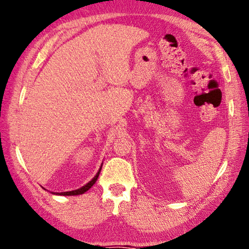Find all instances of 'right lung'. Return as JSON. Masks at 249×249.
Returning a JSON list of instances; mask_svg holds the SVG:
<instances>
[{
    "label": "right lung",
    "instance_id": "1",
    "mask_svg": "<svg viewBox=\"0 0 249 249\" xmlns=\"http://www.w3.org/2000/svg\"><path fill=\"white\" fill-rule=\"evenodd\" d=\"M100 169H102V166H100V168H99V171L97 172V174H96V176L93 178V179H91L89 182H87V184L85 185V186H83V187H81V188H78V189H76V190H72V191H65V193H54L55 195H61V196H76V195H82V194H84V193H86L87 190H89L91 186H93L95 182H96V180H97V178H98V176H99V173H100Z\"/></svg>",
    "mask_w": 249,
    "mask_h": 249
}]
</instances>
